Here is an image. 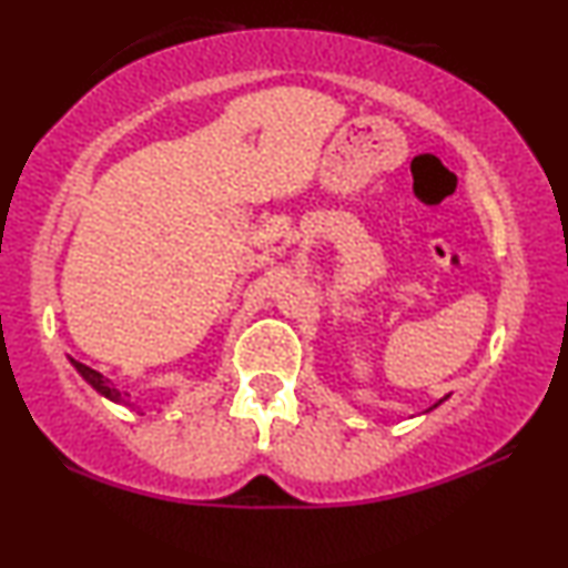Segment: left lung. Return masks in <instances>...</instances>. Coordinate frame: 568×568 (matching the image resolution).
<instances>
[{
  "instance_id": "1",
  "label": "left lung",
  "mask_w": 568,
  "mask_h": 568,
  "mask_svg": "<svg viewBox=\"0 0 568 568\" xmlns=\"http://www.w3.org/2000/svg\"><path fill=\"white\" fill-rule=\"evenodd\" d=\"M440 402H443V398H440ZM440 402H437V404H440ZM437 404H435V406H437Z\"/></svg>"
}]
</instances>
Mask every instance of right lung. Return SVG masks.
<instances>
[{
  "label": "right lung",
  "mask_w": 568,
  "mask_h": 568,
  "mask_svg": "<svg viewBox=\"0 0 568 568\" xmlns=\"http://www.w3.org/2000/svg\"><path fill=\"white\" fill-rule=\"evenodd\" d=\"M71 363H74V367H77V371H79V373H82V378H84L87 383H90V386H92L94 390H100V394H102V396H108V398H110V402H118V404H128V402H125V398H128V394H125V390H121V388H115V386H113V383H110V381L105 378V375H102V373H98V371H92V367H90V365H84V363H77V361H71Z\"/></svg>",
  "instance_id": "1"
}]
</instances>
